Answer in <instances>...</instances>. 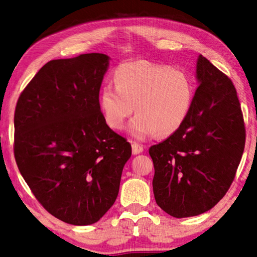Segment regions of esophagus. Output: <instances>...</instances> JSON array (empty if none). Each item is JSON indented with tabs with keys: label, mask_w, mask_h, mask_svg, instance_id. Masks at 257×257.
<instances>
[{
	"label": "esophagus",
	"mask_w": 257,
	"mask_h": 257,
	"mask_svg": "<svg viewBox=\"0 0 257 257\" xmlns=\"http://www.w3.org/2000/svg\"><path fill=\"white\" fill-rule=\"evenodd\" d=\"M132 146H133V154L134 155H137L144 151V147H143V145L138 144V143H136V142H133Z\"/></svg>",
	"instance_id": "esophagus-1"
}]
</instances>
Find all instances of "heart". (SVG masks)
<instances>
[{"mask_svg":"<svg viewBox=\"0 0 257 257\" xmlns=\"http://www.w3.org/2000/svg\"><path fill=\"white\" fill-rule=\"evenodd\" d=\"M115 88L104 86L99 106L108 127L121 130L136 106L130 133L138 139L156 133L165 137L181 128L195 96L193 78L182 69L145 60L122 63L113 76Z\"/></svg>","mask_w":257,"mask_h":257,"instance_id":"1","label":"heart"}]
</instances>
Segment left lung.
I'll list each match as a JSON object with an SVG mask.
<instances>
[{
	"label": "left lung",
	"instance_id": "left-lung-1",
	"mask_svg": "<svg viewBox=\"0 0 257 257\" xmlns=\"http://www.w3.org/2000/svg\"><path fill=\"white\" fill-rule=\"evenodd\" d=\"M198 87L179 130L150 147L156 204L175 217L206 212L231 186L245 149L246 130L231 79L203 55Z\"/></svg>",
	"mask_w": 257,
	"mask_h": 257
}]
</instances>
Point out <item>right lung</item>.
<instances>
[{"label": "right lung", "instance_id": "right-lung-1", "mask_svg": "<svg viewBox=\"0 0 257 257\" xmlns=\"http://www.w3.org/2000/svg\"><path fill=\"white\" fill-rule=\"evenodd\" d=\"M108 59L52 60L17 102L19 171L43 207L69 224H93L110 210L132 156V145L108 127L99 106Z\"/></svg>", "mask_w": 257, "mask_h": 257}]
</instances>
